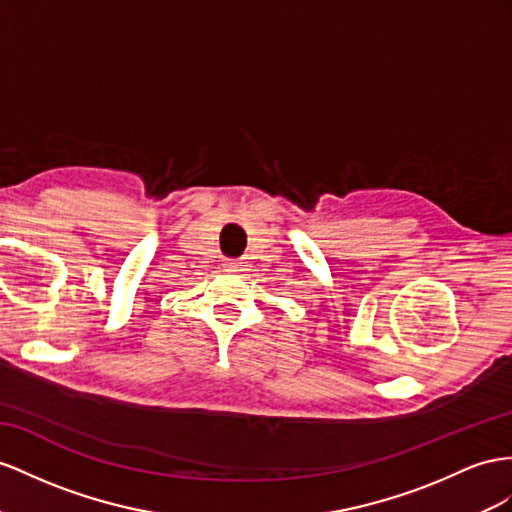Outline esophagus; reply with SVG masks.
I'll use <instances>...</instances> for the list:
<instances>
[{"label": "esophagus", "instance_id": "34e87169", "mask_svg": "<svg viewBox=\"0 0 512 512\" xmlns=\"http://www.w3.org/2000/svg\"><path fill=\"white\" fill-rule=\"evenodd\" d=\"M227 270H231V272H244L246 270V266L242 264V261H227Z\"/></svg>", "mask_w": 512, "mask_h": 512}]
</instances>
